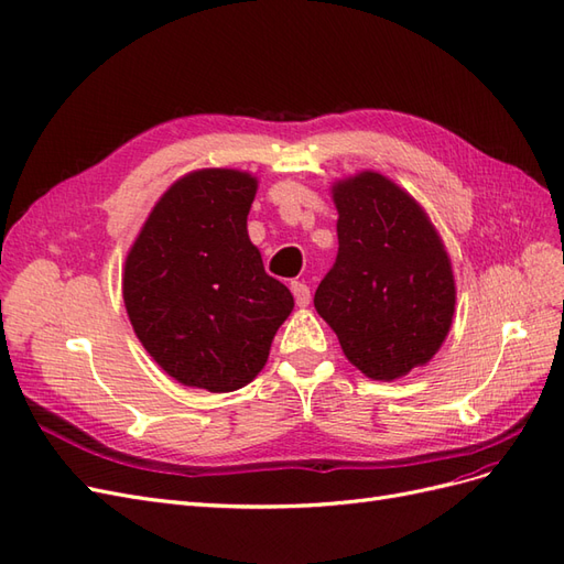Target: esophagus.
Instances as JSON below:
<instances>
[{
  "instance_id": "1",
  "label": "esophagus",
  "mask_w": 564,
  "mask_h": 564,
  "mask_svg": "<svg viewBox=\"0 0 564 564\" xmlns=\"http://www.w3.org/2000/svg\"><path fill=\"white\" fill-rule=\"evenodd\" d=\"M292 294L296 299L299 308H305V305L311 303V286L305 282H292Z\"/></svg>"
}]
</instances>
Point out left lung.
<instances>
[{"mask_svg":"<svg viewBox=\"0 0 564 564\" xmlns=\"http://www.w3.org/2000/svg\"><path fill=\"white\" fill-rule=\"evenodd\" d=\"M334 202L338 253L315 311L369 379H400L429 362L449 332V256L419 204L381 174L338 183Z\"/></svg>","mask_w":564,"mask_h":564,"instance_id":"8db88e82","label":"left lung"}]
</instances>
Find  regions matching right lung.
Returning <instances> with one entry per match:
<instances>
[{"mask_svg":"<svg viewBox=\"0 0 564 564\" xmlns=\"http://www.w3.org/2000/svg\"><path fill=\"white\" fill-rule=\"evenodd\" d=\"M256 178L202 169L150 212L124 265L135 336L169 377L209 392L247 386L294 308L247 235Z\"/></svg>","mask_w":564,"mask_h":564,"instance_id":"1","label":"right lung"}]
</instances>
